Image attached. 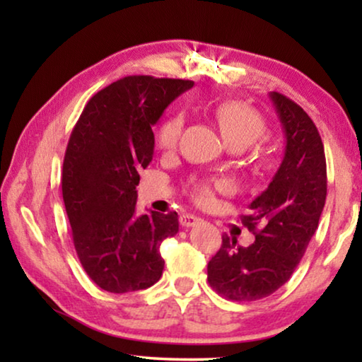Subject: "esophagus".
Instances as JSON below:
<instances>
[{
  "label": "esophagus",
  "mask_w": 362,
  "mask_h": 362,
  "mask_svg": "<svg viewBox=\"0 0 362 362\" xmlns=\"http://www.w3.org/2000/svg\"><path fill=\"white\" fill-rule=\"evenodd\" d=\"M199 217H196V216H193V214H183V216H180V225L182 226H193V225H196V223H199Z\"/></svg>",
  "instance_id": "1"
}]
</instances>
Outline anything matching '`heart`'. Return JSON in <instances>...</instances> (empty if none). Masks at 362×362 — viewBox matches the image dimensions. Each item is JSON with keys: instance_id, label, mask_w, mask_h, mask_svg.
Masks as SVG:
<instances>
[{"instance_id": "obj_1", "label": "heart", "mask_w": 362, "mask_h": 362, "mask_svg": "<svg viewBox=\"0 0 362 362\" xmlns=\"http://www.w3.org/2000/svg\"><path fill=\"white\" fill-rule=\"evenodd\" d=\"M214 116H216L220 131L230 146L246 148L260 140L267 132V122L262 118V115L241 102L220 103L214 110ZM183 126H185V116L182 113H174L168 119H164L156 132V144L159 148L163 151H173L179 145ZM223 187V182L194 183L193 196L196 203L201 206L211 204L216 189H222Z\"/></svg>"}]
</instances>
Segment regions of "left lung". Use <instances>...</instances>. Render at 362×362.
Here are the masks:
<instances>
[{
    "label": "left lung",
    "instance_id": "left-lung-1",
    "mask_svg": "<svg viewBox=\"0 0 362 362\" xmlns=\"http://www.w3.org/2000/svg\"><path fill=\"white\" fill-rule=\"evenodd\" d=\"M286 137L281 166L249 204L241 222L255 235L247 247L222 236L207 265V281L220 296L254 302L286 284L302 260L320 223L327 194L326 155L320 132L305 110L279 93H269Z\"/></svg>",
    "mask_w": 362,
    "mask_h": 362
}]
</instances>
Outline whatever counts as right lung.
<instances>
[{
	"label": "right lung",
	"instance_id": "1",
	"mask_svg": "<svg viewBox=\"0 0 362 362\" xmlns=\"http://www.w3.org/2000/svg\"><path fill=\"white\" fill-rule=\"evenodd\" d=\"M187 79L126 76L86 103L66 145L62 194L84 272L103 291L146 289L161 278L159 246L179 231L177 212L137 216L140 175L153 159L151 126Z\"/></svg>",
	"mask_w": 362,
	"mask_h": 362
}]
</instances>
